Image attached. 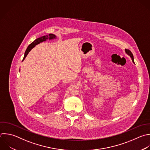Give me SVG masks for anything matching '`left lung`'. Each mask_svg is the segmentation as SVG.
<instances>
[{"label":"left lung","instance_id":"1","mask_svg":"<svg viewBox=\"0 0 150 150\" xmlns=\"http://www.w3.org/2000/svg\"><path fill=\"white\" fill-rule=\"evenodd\" d=\"M125 53H126L128 55H129V56L131 57V59H132V62L134 63V56H133V54H132V53H131V52L129 50H128V49H125Z\"/></svg>","mask_w":150,"mask_h":150}]
</instances>
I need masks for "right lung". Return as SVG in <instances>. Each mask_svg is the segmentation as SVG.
I'll return each instance as SVG.
<instances>
[{
  "mask_svg": "<svg viewBox=\"0 0 150 150\" xmlns=\"http://www.w3.org/2000/svg\"><path fill=\"white\" fill-rule=\"evenodd\" d=\"M56 36L53 35V34H49V35H46V36H42L40 38H39L38 39H36L35 41H33L31 44H30L26 52H25V55H24V57H23V59L22 61H23L25 60V59L26 58V57L27 56V55L28 54V53H29V52L32 50V49H33V47H35L37 45L43 42H45L46 41L47 39H49V40H52V39H56Z\"/></svg>",
  "mask_w": 150,
  "mask_h": 150,
  "instance_id": "1",
  "label": "right lung"
}]
</instances>
